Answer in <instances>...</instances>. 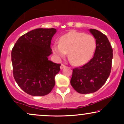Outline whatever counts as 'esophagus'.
Returning <instances> with one entry per match:
<instances>
[{"instance_id":"34e87169","label":"esophagus","mask_w":124,"mask_h":124,"mask_svg":"<svg viewBox=\"0 0 124 124\" xmlns=\"http://www.w3.org/2000/svg\"><path fill=\"white\" fill-rule=\"evenodd\" d=\"M65 65H63V64H61V69H63V68H65Z\"/></svg>"}]
</instances>
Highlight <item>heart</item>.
<instances>
[{"label": "heart", "mask_w": 124, "mask_h": 124, "mask_svg": "<svg viewBox=\"0 0 124 124\" xmlns=\"http://www.w3.org/2000/svg\"><path fill=\"white\" fill-rule=\"evenodd\" d=\"M96 47V39L92 35L71 31L61 37L59 44L52 45V50L59 58H65L69 53L68 57L71 63L81 66L90 60Z\"/></svg>", "instance_id": "obj_1"}]
</instances>
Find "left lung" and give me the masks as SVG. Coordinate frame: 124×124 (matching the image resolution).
<instances>
[{
	"instance_id": "obj_1",
	"label": "left lung",
	"mask_w": 124,
	"mask_h": 124,
	"mask_svg": "<svg viewBox=\"0 0 124 124\" xmlns=\"http://www.w3.org/2000/svg\"><path fill=\"white\" fill-rule=\"evenodd\" d=\"M96 39L94 56L83 66L73 69L70 84L78 93L96 92L106 82L110 74L113 57L112 49L106 35L96 29H90Z\"/></svg>"
}]
</instances>
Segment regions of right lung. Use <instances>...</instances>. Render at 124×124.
<instances>
[{"label":"right lung","mask_w":124,"mask_h":124,"mask_svg":"<svg viewBox=\"0 0 124 124\" xmlns=\"http://www.w3.org/2000/svg\"><path fill=\"white\" fill-rule=\"evenodd\" d=\"M55 28H37L18 39L12 51L13 73L16 82L31 96H42L51 92L61 64L48 60L52 54L51 42Z\"/></svg>","instance_id":"right-lung-1"}]
</instances>
